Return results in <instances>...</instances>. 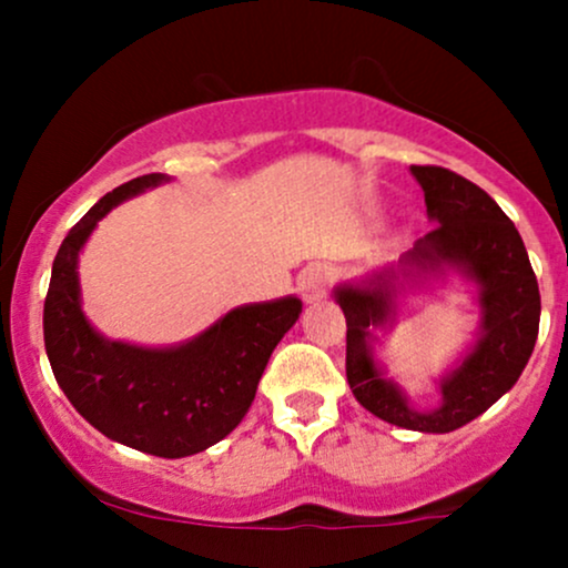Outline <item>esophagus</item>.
<instances>
[{"label": "esophagus", "mask_w": 568, "mask_h": 568, "mask_svg": "<svg viewBox=\"0 0 568 568\" xmlns=\"http://www.w3.org/2000/svg\"><path fill=\"white\" fill-rule=\"evenodd\" d=\"M331 280H334V272H331V266L310 264L302 272V275H298V296H302L306 304L321 302L325 293H328Z\"/></svg>", "instance_id": "1"}]
</instances>
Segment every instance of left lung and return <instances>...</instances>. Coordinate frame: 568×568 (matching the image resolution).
<instances>
[{"instance_id": "8db88e82", "label": "left lung", "mask_w": 568, "mask_h": 568, "mask_svg": "<svg viewBox=\"0 0 568 568\" xmlns=\"http://www.w3.org/2000/svg\"><path fill=\"white\" fill-rule=\"evenodd\" d=\"M425 192L433 232L416 240L397 266L334 291L347 317V382L363 408L416 433H452L491 408L518 382L539 334V285L524 240L505 211L465 175L438 165H410ZM459 271L479 285L481 334L463 363L442 381V406L409 408L405 394L375 366L374 327L394 316L403 282Z\"/></svg>"}]
</instances>
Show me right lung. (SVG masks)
Masks as SVG:
<instances>
[{
  "instance_id": "obj_1",
  "label": "right lung",
  "mask_w": 568,
  "mask_h": 568,
  "mask_svg": "<svg viewBox=\"0 0 568 568\" xmlns=\"http://www.w3.org/2000/svg\"><path fill=\"white\" fill-rule=\"evenodd\" d=\"M165 181V173L139 175L103 194L71 226L55 253L42 323L58 387L98 433L135 452L181 459L224 440L243 422L302 302L243 304L175 347H135L98 334L80 302L82 245L112 207Z\"/></svg>"
}]
</instances>
